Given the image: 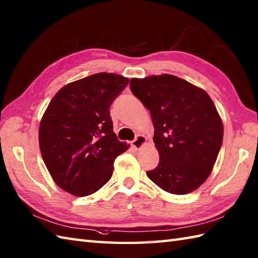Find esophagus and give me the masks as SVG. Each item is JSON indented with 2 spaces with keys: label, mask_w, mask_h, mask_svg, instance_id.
Here are the masks:
<instances>
[{
  "label": "esophagus",
  "mask_w": 258,
  "mask_h": 258,
  "mask_svg": "<svg viewBox=\"0 0 258 258\" xmlns=\"http://www.w3.org/2000/svg\"><path fill=\"white\" fill-rule=\"evenodd\" d=\"M146 143V139L144 138L143 135H139L138 138H136L134 141H132V143H131V145H132V147L134 150H141L142 147H143Z\"/></svg>",
  "instance_id": "esophagus-1"
}]
</instances>
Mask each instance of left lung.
<instances>
[{
    "label": "left lung",
    "instance_id": "left-lung-1",
    "mask_svg": "<svg viewBox=\"0 0 258 258\" xmlns=\"http://www.w3.org/2000/svg\"><path fill=\"white\" fill-rule=\"evenodd\" d=\"M131 91L150 109L158 165L146 174L171 194L190 193L210 176L223 143V123L207 93L177 76L131 80Z\"/></svg>",
    "mask_w": 258,
    "mask_h": 258
}]
</instances>
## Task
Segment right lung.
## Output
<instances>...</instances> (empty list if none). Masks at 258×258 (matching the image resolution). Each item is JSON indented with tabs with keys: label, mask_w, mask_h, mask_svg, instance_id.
<instances>
[{
	"label": "right lung",
	"mask_w": 258,
	"mask_h": 258,
	"mask_svg": "<svg viewBox=\"0 0 258 258\" xmlns=\"http://www.w3.org/2000/svg\"><path fill=\"white\" fill-rule=\"evenodd\" d=\"M130 80L97 73L63 86L48 104L38 131L41 154L52 178L75 196L103 187L115 158L128 149L113 132L109 107Z\"/></svg>",
	"instance_id": "obj_1"
}]
</instances>
